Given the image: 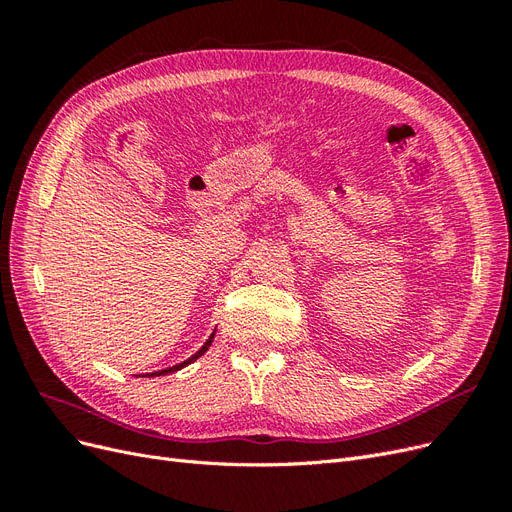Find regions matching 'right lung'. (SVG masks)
<instances>
[{"mask_svg": "<svg viewBox=\"0 0 512 512\" xmlns=\"http://www.w3.org/2000/svg\"><path fill=\"white\" fill-rule=\"evenodd\" d=\"M213 335L215 333H211V337L207 339V342H205V346L203 348H200L196 354H192L190 356V359L188 361H183V363H179V365H173V367H168V369H162V371H156V374H151V376H164V374H173V371H179L181 367H185V365H190L192 361H196L198 359V356H203L207 350H209V346H211V342H213ZM149 376V374H147Z\"/></svg>", "mask_w": 512, "mask_h": 512, "instance_id": "right-lung-1", "label": "right lung"}]
</instances>
